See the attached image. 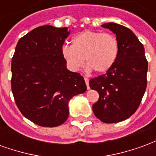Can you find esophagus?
Masks as SVG:
<instances>
[{
	"label": "esophagus",
	"instance_id": "34e87169",
	"mask_svg": "<svg viewBox=\"0 0 156 156\" xmlns=\"http://www.w3.org/2000/svg\"><path fill=\"white\" fill-rule=\"evenodd\" d=\"M84 80H85V83H86V85H87V88L89 89V83H88V78H84Z\"/></svg>",
	"mask_w": 156,
	"mask_h": 156
}]
</instances>
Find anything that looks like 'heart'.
<instances>
[{
	"instance_id": "1",
	"label": "heart",
	"mask_w": 156,
	"mask_h": 156,
	"mask_svg": "<svg viewBox=\"0 0 156 156\" xmlns=\"http://www.w3.org/2000/svg\"><path fill=\"white\" fill-rule=\"evenodd\" d=\"M73 45L62 48V56L72 71H78L83 62L88 71L105 73L115 64L119 54V42L115 36L86 30L73 38Z\"/></svg>"
}]
</instances>
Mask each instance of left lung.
<instances>
[{
	"label": "left lung",
	"mask_w": 156,
	"mask_h": 156,
	"mask_svg": "<svg viewBox=\"0 0 156 156\" xmlns=\"http://www.w3.org/2000/svg\"><path fill=\"white\" fill-rule=\"evenodd\" d=\"M102 27L116 35L119 54L106 73L89 80L90 88L99 94L93 111L104 123H118L130 117L140 105L147 86L148 62L144 46L131 30L114 22Z\"/></svg>",
	"instance_id": "left-lung-1"
}]
</instances>
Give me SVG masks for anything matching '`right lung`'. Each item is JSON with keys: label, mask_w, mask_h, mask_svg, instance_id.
I'll use <instances>...</instances> for the list:
<instances>
[{"label": "right lung", "mask_w": 156, "mask_h": 156, "mask_svg": "<svg viewBox=\"0 0 156 156\" xmlns=\"http://www.w3.org/2000/svg\"><path fill=\"white\" fill-rule=\"evenodd\" d=\"M68 27L41 26L22 37L12 60V91L23 116L42 127L68 118V102L87 90L83 77L67 69L62 48Z\"/></svg>", "instance_id": "obj_1"}]
</instances>
